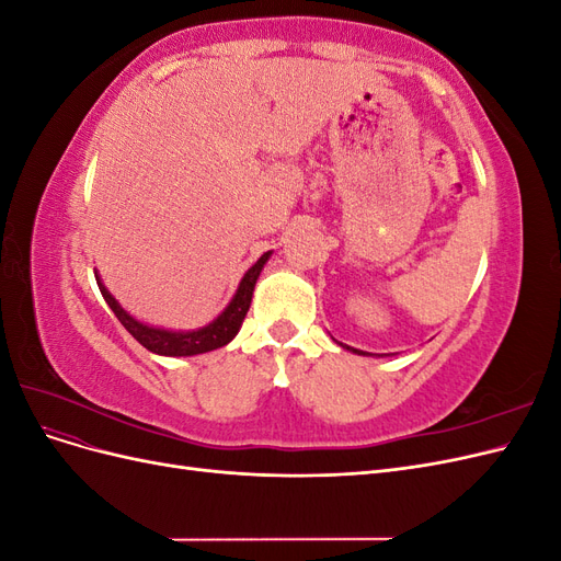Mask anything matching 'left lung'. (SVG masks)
<instances>
[{
  "instance_id": "8db88e82",
  "label": "left lung",
  "mask_w": 561,
  "mask_h": 561,
  "mask_svg": "<svg viewBox=\"0 0 561 561\" xmlns=\"http://www.w3.org/2000/svg\"><path fill=\"white\" fill-rule=\"evenodd\" d=\"M342 348H346V351H351V353H358V355H369V353H365V351H358V348H353V346H346V344H342Z\"/></svg>"
}]
</instances>
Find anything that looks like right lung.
Wrapping results in <instances>:
<instances>
[{
  "mask_svg": "<svg viewBox=\"0 0 561 561\" xmlns=\"http://www.w3.org/2000/svg\"><path fill=\"white\" fill-rule=\"evenodd\" d=\"M271 257V250L264 252L262 257L254 262L248 271L245 276L239 283V290L231 297V301L227 304V309L219 313L215 320H210L208 325L196 328V330H165V328H154V325H147V322L133 318L122 304L116 301V297L107 290L103 278L95 271V280L100 293H103L107 307L114 311V316L118 318V322L138 339V342L157 355H168V358H186V355H198V353H208L215 348H222L227 346L231 339L239 334L245 313L252 304V293H254V285H257V278L262 274L264 264Z\"/></svg>",
  "mask_w": 561,
  "mask_h": 561,
  "instance_id": "obj_1",
  "label": "right lung"
}]
</instances>
